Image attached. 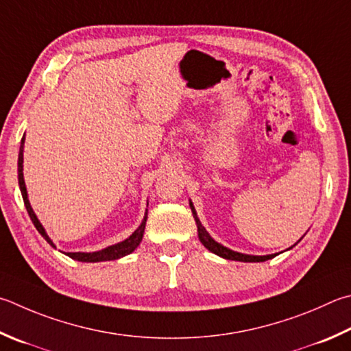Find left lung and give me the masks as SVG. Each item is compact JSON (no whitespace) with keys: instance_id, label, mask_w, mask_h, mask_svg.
Wrapping results in <instances>:
<instances>
[{"instance_id":"left-lung-1","label":"left lung","mask_w":351,"mask_h":351,"mask_svg":"<svg viewBox=\"0 0 351 351\" xmlns=\"http://www.w3.org/2000/svg\"><path fill=\"white\" fill-rule=\"evenodd\" d=\"M190 207H192V213H193V218L196 221V226H197V237H199V241L204 244V247L208 248L210 252L218 254V256L224 258V259H232V261H241V263H264L267 259H271L275 258L276 254H267V256H252V254H244V253H238V252H233L230 248H227L224 245L218 244V242L213 241L210 238V234L206 232V228L201 226L199 219H197L196 212L192 204H190Z\"/></svg>"}]
</instances>
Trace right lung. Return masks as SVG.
Segmentation results:
<instances>
[{
  "label": "right lung",
  "mask_w": 351,
  "mask_h": 351,
  "mask_svg": "<svg viewBox=\"0 0 351 351\" xmlns=\"http://www.w3.org/2000/svg\"><path fill=\"white\" fill-rule=\"evenodd\" d=\"M23 147H24V136L21 139V147H20V155H18V182H20V189H21V195H23V199H24V206L27 208V213L30 216L32 222H34V226L36 227V230L41 233V237L46 239L50 245H53V242L50 241V238L47 237L46 230H44L43 226L40 224V221L34 213V210L30 207V202L27 199V192H25V184H24V178H23ZM145 222H147V213L144 216V221L143 224L139 226L138 230L132 234L130 238H127L125 241L119 242V244H114L104 248V250H99V252H93V253H66L67 256H70L72 259L76 261H81V263H101V261H113V259H118V258H123L125 254H130L135 248L139 245V242L143 239V233H144V228H145Z\"/></svg>",
  "instance_id": "obj_1"
}]
</instances>
